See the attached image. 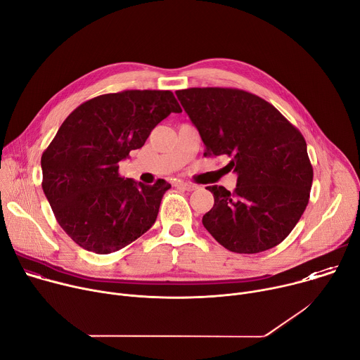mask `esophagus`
I'll list each match as a JSON object with an SVG mask.
<instances>
[{
	"label": "esophagus",
	"instance_id": "1",
	"mask_svg": "<svg viewBox=\"0 0 360 360\" xmlns=\"http://www.w3.org/2000/svg\"><path fill=\"white\" fill-rule=\"evenodd\" d=\"M179 187L187 190V191H193V190H197V186L195 184H191V183H184V181H179L177 183Z\"/></svg>",
	"mask_w": 360,
	"mask_h": 360
}]
</instances>
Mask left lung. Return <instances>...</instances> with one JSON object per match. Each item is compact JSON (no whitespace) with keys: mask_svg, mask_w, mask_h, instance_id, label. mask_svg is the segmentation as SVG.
<instances>
[{"mask_svg":"<svg viewBox=\"0 0 360 360\" xmlns=\"http://www.w3.org/2000/svg\"><path fill=\"white\" fill-rule=\"evenodd\" d=\"M206 146L229 157L237 186H209L214 206L203 226L230 252L253 255L282 243L310 197L313 167L302 133L270 103L238 89L176 91Z\"/></svg>","mask_w":360,"mask_h":360,"instance_id":"obj_1","label":"left lung"}]
</instances>
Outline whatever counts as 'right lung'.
<instances>
[{
  "instance_id": "right-lung-1",
  "label": "right lung",
  "mask_w": 360,
  "mask_h": 360,
  "mask_svg": "<svg viewBox=\"0 0 360 360\" xmlns=\"http://www.w3.org/2000/svg\"><path fill=\"white\" fill-rule=\"evenodd\" d=\"M170 112H181L169 90H124L78 105L41 155L43 190L63 230L79 248L108 255L155 221L165 193L118 173V163L144 146Z\"/></svg>"
}]
</instances>
